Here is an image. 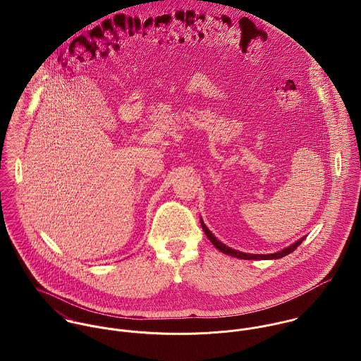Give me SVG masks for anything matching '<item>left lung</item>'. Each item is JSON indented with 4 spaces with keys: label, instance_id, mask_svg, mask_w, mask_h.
Here are the masks:
<instances>
[{
    "label": "left lung",
    "instance_id": "8db88e82",
    "mask_svg": "<svg viewBox=\"0 0 361 361\" xmlns=\"http://www.w3.org/2000/svg\"><path fill=\"white\" fill-rule=\"evenodd\" d=\"M202 226H203V231L206 232L207 238L209 239V242L224 255L226 256H231V257L240 258V259H278V258L286 257L288 255L293 253L303 242L305 239L307 238V235L302 236L300 239L295 240L292 245L283 247V249H279L276 252H272V253H247V252H242V250H238V249H233L231 246H228L226 243H224L222 240H219L215 233L208 228L206 225V222L202 219Z\"/></svg>",
    "mask_w": 361,
    "mask_h": 361
}]
</instances>
